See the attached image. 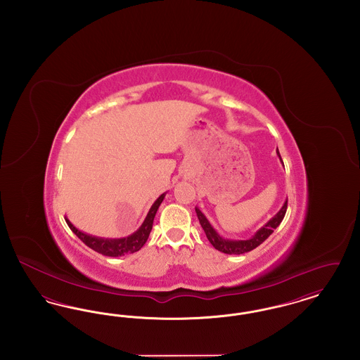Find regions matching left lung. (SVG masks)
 <instances>
[{"label":"left lung","mask_w":360,"mask_h":360,"mask_svg":"<svg viewBox=\"0 0 360 360\" xmlns=\"http://www.w3.org/2000/svg\"><path fill=\"white\" fill-rule=\"evenodd\" d=\"M276 155H278L279 160L282 162V158L279 155L278 148H276ZM282 165H283V162H282ZM286 209H288V200L285 201V204L279 209V212L275 214L274 217H271L263 226H260L250 239L245 240L225 239L213 228V225L209 223V220L206 219L205 214L200 210L198 206H195V213H197V217L200 220L202 229L205 231L206 238L217 251L228 254V255H240V254L252 251L254 248H257V245H260L264 240L267 239L274 232V229L279 226V224L282 223V220L286 214Z\"/></svg>","instance_id":"8db88e82"}]
</instances>
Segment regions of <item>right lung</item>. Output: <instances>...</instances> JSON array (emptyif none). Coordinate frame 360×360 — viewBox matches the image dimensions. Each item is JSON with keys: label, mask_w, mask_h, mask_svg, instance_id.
I'll return each instance as SVG.
<instances>
[{"label": "right lung", "mask_w": 360, "mask_h": 360, "mask_svg": "<svg viewBox=\"0 0 360 360\" xmlns=\"http://www.w3.org/2000/svg\"><path fill=\"white\" fill-rule=\"evenodd\" d=\"M166 193L160 194L158 197V200L155 201L151 209L148 210L146 219L143 224L140 225V228L136 232H134L132 235L127 236V238H119V239H109V238H98V236H93L85 233L82 231H79L74 224L70 221L66 217V223L70 226V229L85 243L87 247H90L91 250H94L98 254H103L105 257H117L127 255V254H134L139 251L148 239L150 232L153 229V224H154L155 214L158 207L162 204V201L165 200Z\"/></svg>", "instance_id": "right-lung-1"}]
</instances>
